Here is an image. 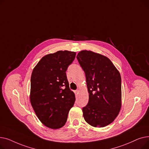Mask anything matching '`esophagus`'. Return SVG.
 Here are the masks:
<instances>
[{
    "instance_id": "1",
    "label": "esophagus",
    "mask_w": 149,
    "mask_h": 149,
    "mask_svg": "<svg viewBox=\"0 0 149 149\" xmlns=\"http://www.w3.org/2000/svg\"><path fill=\"white\" fill-rule=\"evenodd\" d=\"M74 93H75V95H77L78 93H79V90H76V91H74Z\"/></svg>"
}]
</instances>
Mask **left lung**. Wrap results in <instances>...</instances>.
<instances>
[{
	"label": "left lung",
	"mask_w": 149,
	"mask_h": 149,
	"mask_svg": "<svg viewBox=\"0 0 149 149\" xmlns=\"http://www.w3.org/2000/svg\"><path fill=\"white\" fill-rule=\"evenodd\" d=\"M77 58L89 92V102L82 110L84 120L93 127H105L115 120L121 107L120 72L110 59L98 53L83 50Z\"/></svg>",
	"instance_id": "left-lung-1"
}]
</instances>
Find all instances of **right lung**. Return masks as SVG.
Returning a JSON list of instances; mask_svg holds the SVG:
<instances>
[{
	"mask_svg": "<svg viewBox=\"0 0 149 149\" xmlns=\"http://www.w3.org/2000/svg\"><path fill=\"white\" fill-rule=\"evenodd\" d=\"M76 53L59 51L47 54L38 62L31 77L30 102L44 126L57 129L65 124L75 101L69 89L66 71Z\"/></svg>",
	"mask_w": 149,
	"mask_h": 149,
	"instance_id": "right-lung-1",
	"label": "right lung"
}]
</instances>
